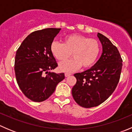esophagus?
Here are the masks:
<instances>
[{
  "instance_id": "1",
  "label": "esophagus",
  "mask_w": 132,
  "mask_h": 132,
  "mask_svg": "<svg viewBox=\"0 0 132 132\" xmlns=\"http://www.w3.org/2000/svg\"><path fill=\"white\" fill-rule=\"evenodd\" d=\"M71 73H65V77H69V76L71 75Z\"/></svg>"
}]
</instances>
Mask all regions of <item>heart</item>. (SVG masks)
I'll list each match as a JSON object with an SVG mask.
<instances>
[{"instance_id": "obj_1", "label": "heart", "mask_w": 132, "mask_h": 132, "mask_svg": "<svg viewBox=\"0 0 132 132\" xmlns=\"http://www.w3.org/2000/svg\"><path fill=\"white\" fill-rule=\"evenodd\" d=\"M50 51L59 61H63L71 56L74 57L61 62L59 69L64 72H72L83 66L88 68L95 63L99 55L100 47L96 40L77 34L68 35L64 38V43L53 41Z\"/></svg>"}]
</instances>
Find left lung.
<instances>
[{"mask_svg": "<svg viewBox=\"0 0 132 132\" xmlns=\"http://www.w3.org/2000/svg\"><path fill=\"white\" fill-rule=\"evenodd\" d=\"M102 45V54L90 69L74 75L76 84L72 96L77 104L84 108L96 107L104 102L116 88L120 78L123 60L116 46L98 33Z\"/></svg>", "mask_w": 132, "mask_h": 132, "instance_id": "8db88e82", "label": "left lung"}]
</instances>
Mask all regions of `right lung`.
<instances>
[{
	"label": "right lung",
	"instance_id": "right-lung-1",
	"mask_svg": "<svg viewBox=\"0 0 132 132\" xmlns=\"http://www.w3.org/2000/svg\"><path fill=\"white\" fill-rule=\"evenodd\" d=\"M61 29L47 28L29 34L17 50L14 71L22 93L33 102L46 100L55 91L64 73L52 71L57 66L50 45Z\"/></svg>",
	"mask_w": 132,
	"mask_h": 132
}]
</instances>
